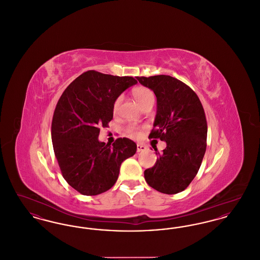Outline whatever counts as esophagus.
<instances>
[{
    "label": "esophagus",
    "mask_w": 260,
    "mask_h": 260,
    "mask_svg": "<svg viewBox=\"0 0 260 260\" xmlns=\"http://www.w3.org/2000/svg\"><path fill=\"white\" fill-rule=\"evenodd\" d=\"M146 146L145 145H143V144H141V143H138L137 144V152L139 153V152H143V151H145L146 150Z\"/></svg>",
    "instance_id": "1"
}]
</instances>
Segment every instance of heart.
I'll return each mask as SVG.
<instances>
[{
  "mask_svg": "<svg viewBox=\"0 0 260 260\" xmlns=\"http://www.w3.org/2000/svg\"><path fill=\"white\" fill-rule=\"evenodd\" d=\"M133 94H134L135 99H136V101L138 102V104H139L140 106H142L143 104H145L146 102H148L150 100H154V94H153V92H152L149 88H147V87H136V88L134 89V91H133ZM121 99H122V98L120 96V98H118V99L115 100L114 106H113V110H114V112H117V110H118L119 105H120V103H121ZM126 133H127L129 136H133V137H136V136H138V135H139V132L137 131V128L134 127V126L127 127V128H126Z\"/></svg>",
  "mask_w": 260,
  "mask_h": 260,
  "instance_id": "b5f03b06",
  "label": "heart"
}]
</instances>
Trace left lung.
Listing matches in <instances>:
<instances>
[{
    "mask_svg": "<svg viewBox=\"0 0 260 260\" xmlns=\"http://www.w3.org/2000/svg\"><path fill=\"white\" fill-rule=\"evenodd\" d=\"M154 91L157 113L149 137L160 138L167 147L144 172L149 186L164 194H176L191 183L207 148L208 125L197 94L181 81L167 75L136 77Z\"/></svg>",
    "mask_w": 260,
    "mask_h": 260,
    "instance_id": "8db88e82",
    "label": "left lung"
}]
</instances>
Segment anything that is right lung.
I'll list each match as a JSON object with an SVG mask.
<instances>
[{
	"label": "right lung",
	"instance_id": "obj_1",
	"mask_svg": "<svg viewBox=\"0 0 260 260\" xmlns=\"http://www.w3.org/2000/svg\"><path fill=\"white\" fill-rule=\"evenodd\" d=\"M133 77L90 70L63 91L53 113L51 140L62 175L79 193L94 196L109 190L118 179L122 162L134 156L136 142L118 138L113 144L99 140V126L113 119V106Z\"/></svg>",
	"mask_w": 260,
	"mask_h": 260
}]
</instances>
